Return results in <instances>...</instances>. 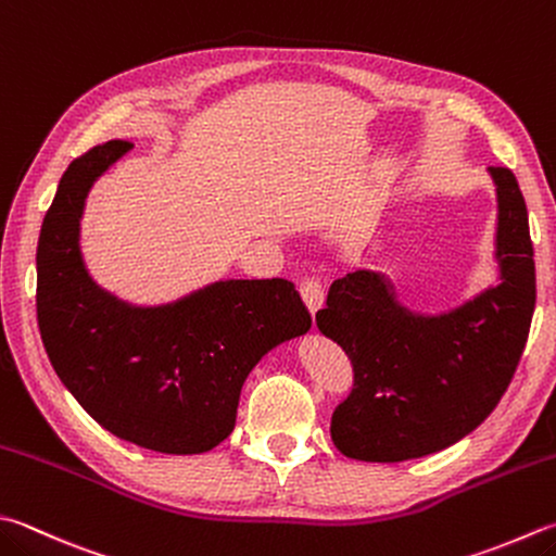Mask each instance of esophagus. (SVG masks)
Segmentation results:
<instances>
[{
    "label": "esophagus",
    "instance_id": "34e87169",
    "mask_svg": "<svg viewBox=\"0 0 556 556\" xmlns=\"http://www.w3.org/2000/svg\"><path fill=\"white\" fill-rule=\"evenodd\" d=\"M300 295L305 300L307 309L314 314L324 305V288L317 278H305L300 282Z\"/></svg>",
    "mask_w": 556,
    "mask_h": 556
}]
</instances>
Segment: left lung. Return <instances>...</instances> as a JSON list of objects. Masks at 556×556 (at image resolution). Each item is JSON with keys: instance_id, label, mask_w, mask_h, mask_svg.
<instances>
[{"instance_id": "obj_1", "label": "left lung", "mask_w": 556, "mask_h": 556, "mask_svg": "<svg viewBox=\"0 0 556 556\" xmlns=\"http://www.w3.org/2000/svg\"><path fill=\"white\" fill-rule=\"evenodd\" d=\"M496 184L501 282L445 314H416L390 278L353 270L333 280L317 327L353 365V390L331 416L345 457L402 463L463 441L494 412L526 349L535 312V261L528 207L516 176Z\"/></svg>"}]
</instances>
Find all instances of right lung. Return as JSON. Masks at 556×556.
<instances>
[{
	"mask_svg": "<svg viewBox=\"0 0 556 556\" xmlns=\"http://www.w3.org/2000/svg\"><path fill=\"white\" fill-rule=\"evenodd\" d=\"M132 148L97 144L62 174L38 237V329L62 384L93 421L166 455L232 433L242 384L312 317L286 278L219 280L162 307H132L91 280L79 251L89 188Z\"/></svg>",
	"mask_w": 556,
	"mask_h": 556,
	"instance_id": "right-lung-1",
	"label": "right lung"
}]
</instances>
